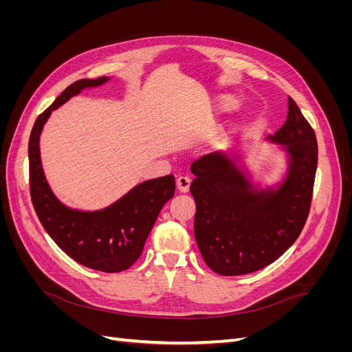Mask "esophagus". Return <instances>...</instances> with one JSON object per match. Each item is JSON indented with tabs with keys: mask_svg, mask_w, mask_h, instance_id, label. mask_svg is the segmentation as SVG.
Wrapping results in <instances>:
<instances>
[{
	"mask_svg": "<svg viewBox=\"0 0 352 352\" xmlns=\"http://www.w3.org/2000/svg\"><path fill=\"white\" fill-rule=\"evenodd\" d=\"M176 185L180 192H188L189 185H190V177L188 175H180L176 179Z\"/></svg>",
	"mask_w": 352,
	"mask_h": 352,
	"instance_id": "1",
	"label": "esophagus"
}]
</instances>
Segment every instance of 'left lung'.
<instances>
[{
  "mask_svg": "<svg viewBox=\"0 0 352 352\" xmlns=\"http://www.w3.org/2000/svg\"><path fill=\"white\" fill-rule=\"evenodd\" d=\"M286 145L289 172L278 190H251V184L223 154H208L190 166L197 206L194 232L208 267L221 276L257 272L278 260L300 236L310 212L317 170V140L295 101L270 136Z\"/></svg>",
  "mask_w": 352,
  "mask_h": 352,
  "instance_id": "8db88e82",
  "label": "left lung"
}]
</instances>
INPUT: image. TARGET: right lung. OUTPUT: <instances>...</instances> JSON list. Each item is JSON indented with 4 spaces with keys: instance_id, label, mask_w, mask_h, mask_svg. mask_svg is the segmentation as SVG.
Returning a JSON list of instances; mask_svg holds the SVG:
<instances>
[{
    "instance_id": "obj_1",
    "label": "right lung",
    "mask_w": 352,
    "mask_h": 352,
    "mask_svg": "<svg viewBox=\"0 0 352 352\" xmlns=\"http://www.w3.org/2000/svg\"><path fill=\"white\" fill-rule=\"evenodd\" d=\"M109 78L80 79L63 91L38 116L29 138V188L36 216L48 235L74 261L94 270L117 273L129 269L141 257L144 243L160 210L175 195V176L146 180L100 211L65 207L51 192L39 157V135L51 111L83 88L98 87Z\"/></svg>"
}]
</instances>
